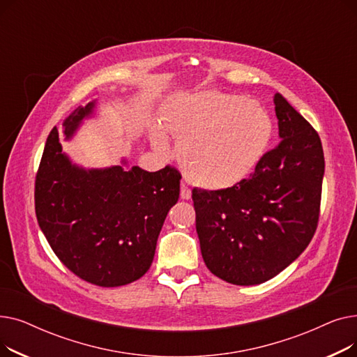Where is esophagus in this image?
Masks as SVG:
<instances>
[{"instance_id": "esophagus-1", "label": "esophagus", "mask_w": 357, "mask_h": 357, "mask_svg": "<svg viewBox=\"0 0 357 357\" xmlns=\"http://www.w3.org/2000/svg\"><path fill=\"white\" fill-rule=\"evenodd\" d=\"M181 198L182 199H190L191 198V190H190V186L186 185V183H181Z\"/></svg>"}]
</instances>
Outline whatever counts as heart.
<instances>
[{
	"mask_svg": "<svg viewBox=\"0 0 357 357\" xmlns=\"http://www.w3.org/2000/svg\"><path fill=\"white\" fill-rule=\"evenodd\" d=\"M166 124L176 137L188 179L204 190H229L264 158L272 121L260 104L236 93L201 91L175 98ZM155 146L165 149L158 136Z\"/></svg>",
	"mask_w": 357,
	"mask_h": 357,
	"instance_id": "b5f03b06",
	"label": "heart"
}]
</instances>
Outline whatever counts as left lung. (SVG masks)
<instances>
[{"label": "left lung", "mask_w": 357, "mask_h": 357, "mask_svg": "<svg viewBox=\"0 0 357 357\" xmlns=\"http://www.w3.org/2000/svg\"><path fill=\"white\" fill-rule=\"evenodd\" d=\"M273 102L280 142L250 178L229 190H192L202 259L233 285H259L282 272L307 249L320 217V136L280 93Z\"/></svg>", "instance_id": "8db88e82"}]
</instances>
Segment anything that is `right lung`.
Instances as JSON below:
<instances>
[{
    "mask_svg": "<svg viewBox=\"0 0 357 357\" xmlns=\"http://www.w3.org/2000/svg\"><path fill=\"white\" fill-rule=\"evenodd\" d=\"M96 101L63 121L70 139ZM181 174L123 165L84 169L62 152L53 128L36 174L37 222L54 255L78 278L104 288L140 279L153 261L163 221L179 198Z\"/></svg>",
    "mask_w": 357,
    "mask_h": 357,
    "instance_id": "add662e5",
    "label": "right lung"
}]
</instances>
